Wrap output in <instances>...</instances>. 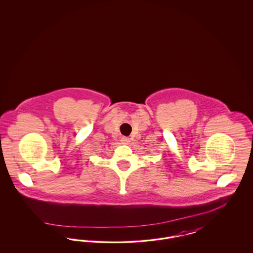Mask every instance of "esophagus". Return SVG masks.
<instances>
[{
    "mask_svg": "<svg viewBox=\"0 0 253 253\" xmlns=\"http://www.w3.org/2000/svg\"><path fill=\"white\" fill-rule=\"evenodd\" d=\"M121 141L122 144L128 145L130 143V141H131V140H130V138H129V137H127V136H122V137H121Z\"/></svg>",
    "mask_w": 253,
    "mask_h": 253,
    "instance_id": "34e87169",
    "label": "esophagus"
}]
</instances>
